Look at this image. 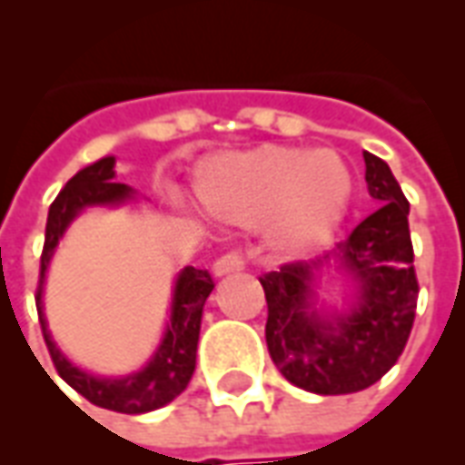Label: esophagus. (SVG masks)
<instances>
[{"label":"esophagus","instance_id":"34e87169","mask_svg":"<svg viewBox=\"0 0 465 465\" xmlns=\"http://www.w3.org/2000/svg\"><path fill=\"white\" fill-rule=\"evenodd\" d=\"M240 270H245V260H242V254L240 252L223 254V257H218L215 264H213V274H215V277H225V274H232V272Z\"/></svg>","mask_w":465,"mask_h":465}]
</instances>
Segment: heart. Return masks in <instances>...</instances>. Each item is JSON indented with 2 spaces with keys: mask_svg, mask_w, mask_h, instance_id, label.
Segmentation results:
<instances>
[{
  "mask_svg": "<svg viewBox=\"0 0 465 465\" xmlns=\"http://www.w3.org/2000/svg\"><path fill=\"white\" fill-rule=\"evenodd\" d=\"M352 179L331 149L260 146L205 162L195 195L213 218L260 225L272 218V247L303 257L336 232L351 203Z\"/></svg>",
  "mask_w": 465,
  "mask_h": 465,
  "instance_id": "obj_1",
  "label": "heart"
}]
</instances>
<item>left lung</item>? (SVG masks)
Masks as SVG:
<instances>
[{
	"instance_id": "obj_1",
	"label": "left lung",
	"mask_w": 465,
	"mask_h": 465,
	"mask_svg": "<svg viewBox=\"0 0 465 465\" xmlns=\"http://www.w3.org/2000/svg\"><path fill=\"white\" fill-rule=\"evenodd\" d=\"M362 159L378 211L336 252L260 277L272 361L292 385L313 394H351L375 385L402 355L417 312L410 203L380 156L362 152ZM328 261L356 289L341 310L318 303V272Z\"/></svg>"
}]
</instances>
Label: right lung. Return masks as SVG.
Returning <instances> with one entry per match:
<instances>
[{
  "mask_svg": "<svg viewBox=\"0 0 465 465\" xmlns=\"http://www.w3.org/2000/svg\"><path fill=\"white\" fill-rule=\"evenodd\" d=\"M114 173V156H104L100 162L90 163L73 176L55 201L48 208L46 220V242L41 252V279L36 289V309L44 341L51 352L58 375L68 385L85 397L87 402L97 404L103 410L122 411V414H144L176 400L191 382L195 370V348L201 336V319H203L205 299L213 292V279L208 270L186 267L181 270L173 284L171 296V313L166 331L159 348L153 351L144 368L129 372L122 378H100L73 365L63 351L55 345L48 321L44 316V282H46L48 264L54 257L55 247L65 235V230L80 213L93 205H122L134 198V188L127 183H117Z\"/></svg>",
  "mask_w": 465,
  "mask_h": 465,
  "instance_id": "1",
  "label": "right lung"
}]
</instances>
